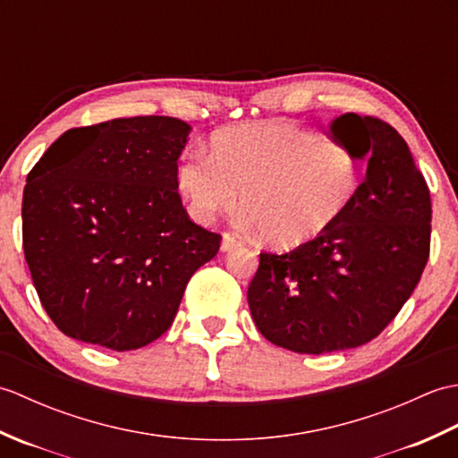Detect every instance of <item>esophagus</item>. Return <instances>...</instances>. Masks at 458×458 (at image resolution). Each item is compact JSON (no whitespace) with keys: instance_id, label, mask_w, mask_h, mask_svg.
<instances>
[{"instance_id":"obj_1","label":"esophagus","mask_w":458,"mask_h":458,"mask_svg":"<svg viewBox=\"0 0 458 458\" xmlns=\"http://www.w3.org/2000/svg\"><path fill=\"white\" fill-rule=\"evenodd\" d=\"M240 244H242V240L236 234H230V232H226V234L222 236V246L220 248H222V251H230Z\"/></svg>"}]
</instances>
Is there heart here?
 <instances>
[{"label":"heart","instance_id":"1","mask_svg":"<svg viewBox=\"0 0 458 458\" xmlns=\"http://www.w3.org/2000/svg\"><path fill=\"white\" fill-rule=\"evenodd\" d=\"M360 182V159L344 143L285 120L214 133L208 155L191 153L177 189L199 222L242 208L266 242L299 246L346 210Z\"/></svg>","mask_w":458,"mask_h":458}]
</instances>
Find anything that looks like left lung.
<instances>
[{
	"mask_svg": "<svg viewBox=\"0 0 458 458\" xmlns=\"http://www.w3.org/2000/svg\"><path fill=\"white\" fill-rule=\"evenodd\" d=\"M335 138L368 157L336 222L287 254L261 251L248 287L254 323L299 354L362 346L400 313L431 248V197L405 140L374 115L344 114Z\"/></svg>",
	"mask_w": 458,
	"mask_h": 458,
	"instance_id": "obj_1",
	"label": "left lung"
}]
</instances>
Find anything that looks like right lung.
Returning a JSON list of instances; mask_svg holds the SVG:
<instances>
[{
  "label": "right lung",
  "mask_w": 458,
  "mask_h": 458,
  "mask_svg": "<svg viewBox=\"0 0 458 458\" xmlns=\"http://www.w3.org/2000/svg\"><path fill=\"white\" fill-rule=\"evenodd\" d=\"M189 131L169 115L72 128L29 171L25 261L66 336L118 352L153 343L218 254L222 236L194 224L177 192Z\"/></svg>",
  "instance_id": "right-lung-1"
}]
</instances>
